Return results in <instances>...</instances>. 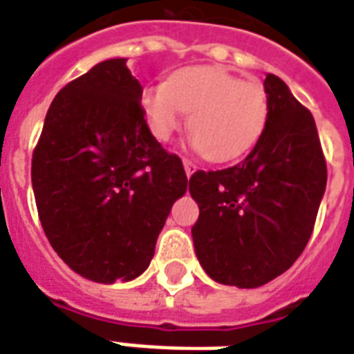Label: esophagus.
Segmentation results:
<instances>
[{
	"instance_id": "1",
	"label": "esophagus",
	"mask_w": 354,
	"mask_h": 354,
	"mask_svg": "<svg viewBox=\"0 0 354 354\" xmlns=\"http://www.w3.org/2000/svg\"><path fill=\"white\" fill-rule=\"evenodd\" d=\"M183 165H185V173H187V177H190L192 173L196 171V164H194V162H190V160H187V158L183 160Z\"/></svg>"
}]
</instances>
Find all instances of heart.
I'll return each mask as SVG.
<instances>
[{"instance_id":"1","label":"heart","mask_w":354,"mask_h":354,"mask_svg":"<svg viewBox=\"0 0 354 354\" xmlns=\"http://www.w3.org/2000/svg\"><path fill=\"white\" fill-rule=\"evenodd\" d=\"M150 133L169 141L189 116L194 149L212 162H232L259 142L269 120V97L261 84L219 66L177 70L165 84L147 87L141 97Z\"/></svg>"}]
</instances>
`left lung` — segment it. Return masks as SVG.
Segmentation results:
<instances>
[{
  "label": "left lung",
  "instance_id": "obj_1",
  "mask_svg": "<svg viewBox=\"0 0 354 354\" xmlns=\"http://www.w3.org/2000/svg\"><path fill=\"white\" fill-rule=\"evenodd\" d=\"M269 120L244 162L196 171L190 196L200 265L219 284L257 288L292 267L324 196L326 160L313 114L274 74L265 77Z\"/></svg>",
  "mask_w": 354,
  "mask_h": 354
}]
</instances>
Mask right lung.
<instances>
[{
    "mask_svg": "<svg viewBox=\"0 0 354 354\" xmlns=\"http://www.w3.org/2000/svg\"><path fill=\"white\" fill-rule=\"evenodd\" d=\"M125 62H99L57 93L32 156L45 236L70 269L101 284L147 270L187 192L181 158L150 133L142 85Z\"/></svg>",
    "mask_w": 354,
    "mask_h": 354,
    "instance_id": "add662e5",
    "label": "right lung"
}]
</instances>
